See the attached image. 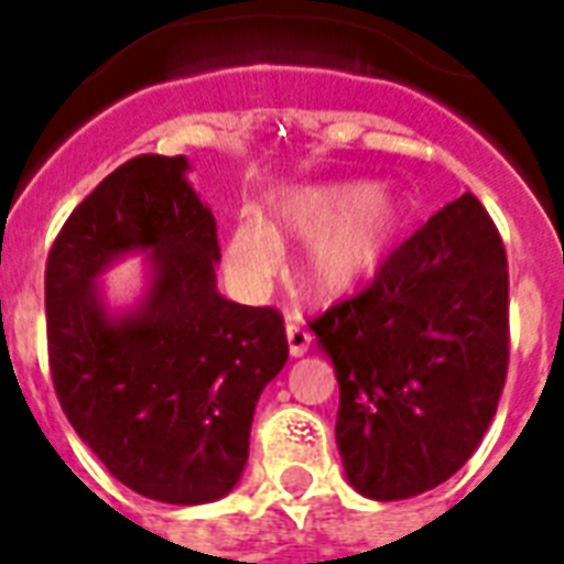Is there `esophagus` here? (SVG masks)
I'll return each mask as SVG.
<instances>
[{
	"label": "esophagus",
	"instance_id": "obj_1",
	"mask_svg": "<svg viewBox=\"0 0 564 564\" xmlns=\"http://www.w3.org/2000/svg\"><path fill=\"white\" fill-rule=\"evenodd\" d=\"M286 339H290V351L295 358H301L304 351L311 349L313 334L304 328V322H301V316H295V313L286 316Z\"/></svg>",
	"mask_w": 564,
	"mask_h": 564
}]
</instances>
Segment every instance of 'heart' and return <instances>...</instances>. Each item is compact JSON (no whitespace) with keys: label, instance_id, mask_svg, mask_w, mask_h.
<instances>
[{"label":"heart","instance_id":"obj_1","mask_svg":"<svg viewBox=\"0 0 564 564\" xmlns=\"http://www.w3.org/2000/svg\"><path fill=\"white\" fill-rule=\"evenodd\" d=\"M408 204L390 186L299 188L274 204L272 227L242 221L230 234V263L245 281L263 283L278 265V239L313 236L301 257V281L313 295L337 299L378 272L402 239Z\"/></svg>","mask_w":564,"mask_h":564}]
</instances>
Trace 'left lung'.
<instances>
[{"label": "left lung", "mask_w": 564, "mask_h": 564, "mask_svg": "<svg viewBox=\"0 0 564 564\" xmlns=\"http://www.w3.org/2000/svg\"><path fill=\"white\" fill-rule=\"evenodd\" d=\"M339 381L337 446L369 500L432 491L482 444L509 372V260L464 192L311 319Z\"/></svg>", "instance_id": "obj_1"}]
</instances>
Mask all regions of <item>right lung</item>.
Masks as SVG:
<instances>
[{
    "label": "right lung",
    "mask_w": 564,
    "mask_h": 564,
    "mask_svg": "<svg viewBox=\"0 0 564 564\" xmlns=\"http://www.w3.org/2000/svg\"><path fill=\"white\" fill-rule=\"evenodd\" d=\"M186 167L159 153L115 167L64 221L43 278L62 411L118 482L171 506L239 482L257 399L290 358L281 311L215 292L218 225ZM135 247L154 251V286L115 323L93 278Z\"/></svg>",
    "instance_id": "obj_1"
}]
</instances>
